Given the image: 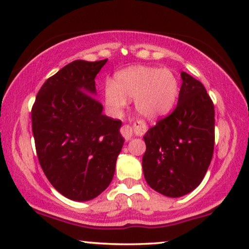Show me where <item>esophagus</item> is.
<instances>
[{
	"instance_id": "34e87169",
	"label": "esophagus",
	"mask_w": 249,
	"mask_h": 249,
	"mask_svg": "<svg viewBox=\"0 0 249 249\" xmlns=\"http://www.w3.org/2000/svg\"><path fill=\"white\" fill-rule=\"evenodd\" d=\"M121 133L123 135V138L126 141L131 140L132 137H133V130H132V127L128 126V125H123L121 128Z\"/></svg>"
}]
</instances>
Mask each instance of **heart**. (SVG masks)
Returning <instances> with one entry per match:
<instances>
[{"mask_svg":"<svg viewBox=\"0 0 249 249\" xmlns=\"http://www.w3.org/2000/svg\"><path fill=\"white\" fill-rule=\"evenodd\" d=\"M179 94L178 80L169 69L132 67L118 71L112 84H107L103 97L110 112L119 115L127 99L148 119L164 117L174 108Z\"/></svg>","mask_w":249,"mask_h":249,"instance_id":"heart-1","label":"heart"}]
</instances>
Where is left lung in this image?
<instances>
[{
    "instance_id": "obj_1",
    "label": "left lung",
    "mask_w": 249,
    "mask_h": 249,
    "mask_svg": "<svg viewBox=\"0 0 249 249\" xmlns=\"http://www.w3.org/2000/svg\"><path fill=\"white\" fill-rule=\"evenodd\" d=\"M181 87L174 111L144 134L143 176L153 190L179 197L202 181L215 144V110L199 80L181 72Z\"/></svg>"
}]
</instances>
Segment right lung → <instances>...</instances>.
<instances>
[{"mask_svg":"<svg viewBox=\"0 0 249 249\" xmlns=\"http://www.w3.org/2000/svg\"><path fill=\"white\" fill-rule=\"evenodd\" d=\"M108 59L71 62L48 78L32 107L40 165L50 184L74 201L100 195L114 178L122 122L102 114L95 77Z\"/></svg>","mask_w":249,"mask_h":249,"instance_id":"add662e5","label":"right lung"}]
</instances>
